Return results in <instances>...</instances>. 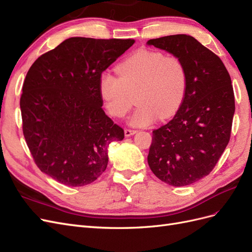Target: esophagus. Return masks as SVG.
I'll use <instances>...</instances> for the list:
<instances>
[{"instance_id": "esophagus-1", "label": "esophagus", "mask_w": 252, "mask_h": 252, "mask_svg": "<svg viewBox=\"0 0 252 252\" xmlns=\"http://www.w3.org/2000/svg\"><path fill=\"white\" fill-rule=\"evenodd\" d=\"M124 133H125L126 138H128V136H131V135H133L134 133H136V130H132V129H125Z\"/></svg>"}]
</instances>
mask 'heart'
Returning <instances> with one entry per match:
<instances>
[{"mask_svg":"<svg viewBox=\"0 0 252 252\" xmlns=\"http://www.w3.org/2000/svg\"><path fill=\"white\" fill-rule=\"evenodd\" d=\"M118 75L103 72L98 91L106 109L113 118H123L133 100L128 91L136 93L135 109L129 124L145 127L155 120H166L179 110L187 90V72L182 61L162 52L140 49L117 66Z\"/></svg>","mask_w":252,"mask_h":252,"instance_id":"1","label":"heart"}]
</instances>
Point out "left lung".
I'll return each mask as SVG.
<instances>
[{"label": "left lung", "instance_id": "left-lung-1", "mask_svg": "<svg viewBox=\"0 0 252 252\" xmlns=\"http://www.w3.org/2000/svg\"><path fill=\"white\" fill-rule=\"evenodd\" d=\"M147 45L178 57L187 72L181 107L169 123L152 131L148 165L167 184L187 186L212 171L230 140L231 79L220 59L191 35L162 36Z\"/></svg>", "mask_w": 252, "mask_h": 252}]
</instances>
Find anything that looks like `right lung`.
<instances>
[{
  "mask_svg": "<svg viewBox=\"0 0 252 252\" xmlns=\"http://www.w3.org/2000/svg\"><path fill=\"white\" fill-rule=\"evenodd\" d=\"M134 40L69 37L37 58L23 84V133L40 170L66 186L94 182L108 146L124 130L106 116L98 91L103 71Z\"/></svg>",
  "mask_w": 252,
  "mask_h": 252,
  "instance_id": "right-lung-1",
  "label": "right lung"
}]
</instances>
